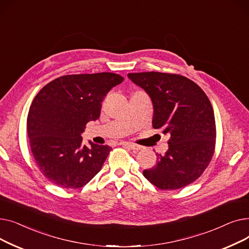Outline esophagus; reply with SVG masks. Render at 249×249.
<instances>
[{
    "label": "esophagus",
    "instance_id": "esophagus-1",
    "mask_svg": "<svg viewBox=\"0 0 249 249\" xmlns=\"http://www.w3.org/2000/svg\"><path fill=\"white\" fill-rule=\"evenodd\" d=\"M121 145H123V146H125V147H128L129 149H131V150H134V151H138V150H140L141 149V146H139V145H137V144H134V143H129V142H121L120 143Z\"/></svg>",
    "mask_w": 249,
    "mask_h": 249
}]
</instances>
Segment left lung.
I'll use <instances>...</instances> for the list:
<instances>
[{
  "label": "left lung",
  "mask_w": 249,
  "mask_h": 249,
  "mask_svg": "<svg viewBox=\"0 0 249 249\" xmlns=\"http://www.w3.org/2000/svg\"><path fill=\"white\" fill-rule=\"evenodd\" d=\"M127 76L150 97L153 128L171 135L168 150L158 154V162L143 176L160 190L190 185L214 154L216 125L210 100L197 84L179 74L148 71Z\"/></svg>",
  "instance_id": "8db88e82"
}]
</instances>
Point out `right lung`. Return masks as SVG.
Instances as JSON below:
<instances>
[{
  "label": "right lung",
  "instance_id": "1",
  "mask_svg": "<svg viewBox=\"0 0 249 249\" xmlns=\"http://www.w3.org/2000/svg\"><path fill=\"white\" fill-rule=\"evenodd\" d=\"M124 78L112 72L69 74L44 86L34 98L27 132L35 161L52 184L82 188L106 160L111 147L89 141L82 134L87 123L99 119L108 91Z\"/></svg>",
  "mask_w": 249,
  "mask_h": 249
}]
</instances>
